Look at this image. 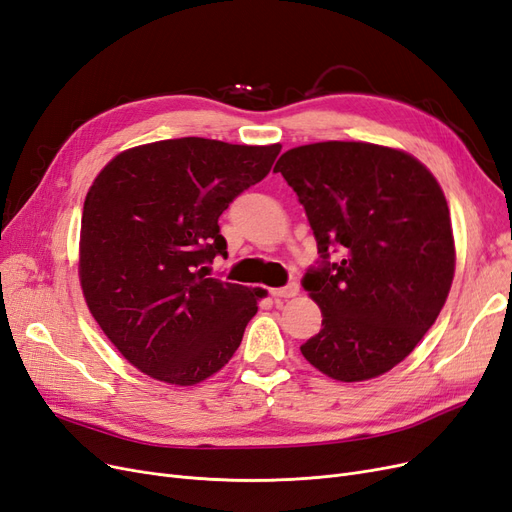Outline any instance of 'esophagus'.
Masks as SVG:
<instances>
[{
    "label": "esophagus",
    "mask_w": 512,
    "mask_h": 512,
    "mask_svg": "<svg viewBox=\"0 0 512 512\" xmlns=\"http://www.w3.org/2000/svg\"><path fill=\"white\" fill-rule=\"evenodd\" d=\"M298 294V284H288L284 288H273L271 290V296L275 298H292Z\"/></svg>",
    "instance_id": "obj_1"
}]
</instances>
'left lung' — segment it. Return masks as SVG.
I'll return each mask as SVG.
<instances>
[{
	"instance_id": "1",
	"label": "left lung",
	"mask_w": 512,
	"mask_h": 512,
	"mask_svg": "<svg viewBox=\"0 0 512 512\" xmlns=\"http://www.w3.org/2000/svg\"><path fill=\"white\" fill-rule=\"evenodd\" d=\"M273 171L305 207L320 254L303 288L324 320L303 356L337 381L387 373L430 330L451 288L443 190L411 154L362 142L298 146Z\"/></svg>"
}]
</instances>
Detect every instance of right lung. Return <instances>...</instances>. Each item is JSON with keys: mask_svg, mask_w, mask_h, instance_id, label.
<instances>
[{"mask_svg": "<svg viewBox=\"0 0 512 512\" xmlns=\"http://www.w3.org/2000/svg\"><path fill=\"white\" fill-rule=\"evenodd\" d=\"M281 146L203 137L120 152L88 190L80 284L101 330L133 366L195 385L233 358L258 292L207 277L226 256L218 218L267 178Z\"/></svg>", "mask_w": 512, "mask_h": 512, "instance_id": "1", "label": "right lung"}]
</instances>
